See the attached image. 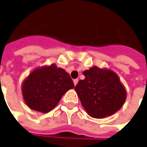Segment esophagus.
Segmentation results:
<instances>
[{
	"mask_svg": "<svg viewBox=\"0 0 147 147\" xmlns=\"http://www.w3.org/2000/svg\"><path fill=\"white\" fill-rule=\"evenodd\" d=\"M73 82H74V85H77V84H78V79H74Z\"/></svg>",
	"mask_w": 147,
	"mask_h": 147,
	"instance_id": "1",
	"label": "esophagus"
}]
</instances>
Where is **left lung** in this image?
<instances>
[{
    "label": "left lung",
    "mask_w": 147,
    "mask_h": 147,
    "mask_svg": "<svg viewBox=\"0 0 147 147\" xmlns=\"http://www.w3.org/2000/svg\"><path fill=\"white\" fill-rule=\"evenodd\" d=\"M83 75L85 78L78 82L75 90L89 116L103 118L121 109L127 93L114 71L94 66Z\"/></svg>",
    "instance_id": "1"
}]
</instances>
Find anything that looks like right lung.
<instances>
[{
  "instance_id": "add662e5",
  "label": "right lung",
  "mask_w": 147,
  "mask_h": 147,
  "mask_svg": "<svg viewBox=\"0 0 147 147\" xmlns=\"http://www.w3.org/2000/svg\"><path fill=\"white\" fill-rule=\"evenodd\" d=\"M74 87L69 74L53 64L32 71L24 82L22 92L30 108L47 113L58 105L67 91Z\"/></svg>"
}]
</instances>
